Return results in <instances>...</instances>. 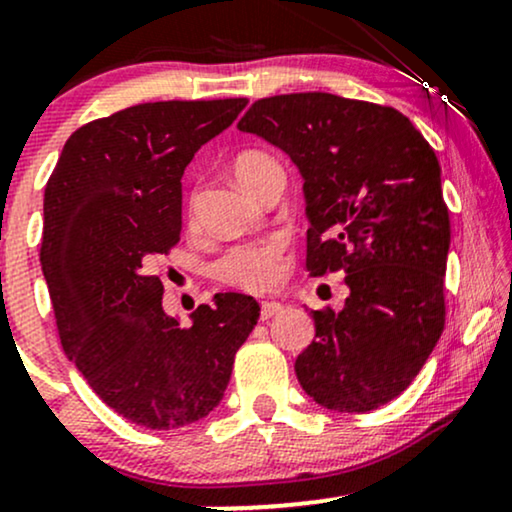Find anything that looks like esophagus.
Here are the masks:
<instances>
[{"instance_id": "34e87169", "label": "esophagus", "mask_w": 512, "mask_h": 512, "mask_svg": "<svg viewBox=\"0 0 512 512\" xmlns=\"http://www.w3.org/2000/svg\"><path fill=\"white\" fill-rule=\"evenodd\" d=\"M281 310H284V305H281V303H276V301H262L260 317H262V320H269V317L279 315Z\"/></svg>"}]
</instances>
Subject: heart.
<instances>
[{
	"instance_id": "b5f03b06",
	"label": "heart",
	"mask_w": 512,
	"mask_h": 512,
	"mask_svg": "<svg viewBox=\"0 0 512 512\" xmlns=\"http://www.w3.org/2000/svg\"><path fill=\"white\" fill-rule=\"evenodd\" d=\"M272 168H281L279 161L260 149L243 151L233 161V175L248 192ZM286 250H289V243L284 236H267L233 245L214 262V276L233 289L252 293L269 291L279 284L281 274H284Z\"/></svg>"
}]
</instances>
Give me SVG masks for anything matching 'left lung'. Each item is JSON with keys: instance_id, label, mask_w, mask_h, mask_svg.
I'll list each match as a JSON object with an SVG mask.
<instances>
[{"instance_id": "1", "label": "left lung", "mask_w": 512, "mask_h": 512, "mask_svg": "<svg viewBox=\"0 0 512 512\" xmlns=\"http://www.w3.org/2000/svg\"><path fill=\"white\" fill-rule=\"evenodd\" d=\"M303 175L310 276L344 272L342 310H313L298 383L322 407L373 411L402 395L445 327L450 216L436 151L399 110L334 96L260 98L238 122Z\"/></svg>"}]
</instances>
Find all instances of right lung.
I'll return each mask as SVG.
<instances>
[{
    "mask_svg": "<svg viewBox=\"0 0 512 512\" xmlns=\"http://www.w3.org/2000/svg\"><path fill=\"white\" fill-rule=\"evenodd\" d=\"M245 105L161 101L93 120L45 185L40 264L64 354L110 409L151 431L195 424L221 402L260 317L252 296L216 293L185 327L149 274L180 240L187 163Z\"/></svg>",
    "mask_w": 512,
    "mask_h": 512,
    "instance_id": "right-lung-1",
    "label": "right lung"
}]
</instances>
